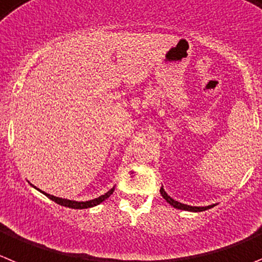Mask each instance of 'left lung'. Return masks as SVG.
I'll use <instances>...</instances> for the list:
<instances>
[{
	"label": "left lung",
	"mask_w": 262,
	"mask_h": 262,
	"mask_svg": "<svg viewBox=\"0 0 262 262\" xmlns=\"http://www.w3.org/2000/svg\"><path fill=\"white\" fill-rule=\"evenodd\" d=\"M160 192H161V196H162V198H164L165 200L170 204V205L174 206V208H177V209H181V210H188V212H203V210L210 209V208H213V206L215 205V204H212V205H208V206H191V205H187V204L179 203V201H177V200H174L172 198H170V196L166 193V191L164 189V187H161Z\"/></svg>",
	"instance_id": "8db88e82"
}]
</instances>
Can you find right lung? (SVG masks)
<instances>
[{
  "label": "right lung",
  "mask_w": 262,
  "mask_h": 262,
  "mask_svg": "<svg viewBox=\"0 0 262 262\" xmlns=\"http://www.w3.org/2000/svg\"><path fill=\"white\" fill-rule=\"evenodd\" d=\"M32 186V184H31ZM35 187V186H32ZM36 188V187H35ZM114 188L115 187H113V188H110L109 191L106 192V193H104V195L98 196V198L93 199V200H88V201H75V200H69V199H62V198H57V196H53V195H49V193H47V192L41 191V189H38V191L41 192V193H44L47 198H49L50 200H53L54 203L59 204V205L62 206H67V208H73V209H87V208H92V206H96L98 205V204H101L102 201L106 200L107 198H109L110 195H112L113 192H114Z\"/></svg>",
  "instance_id": "add662e5"
}]
</instances>
